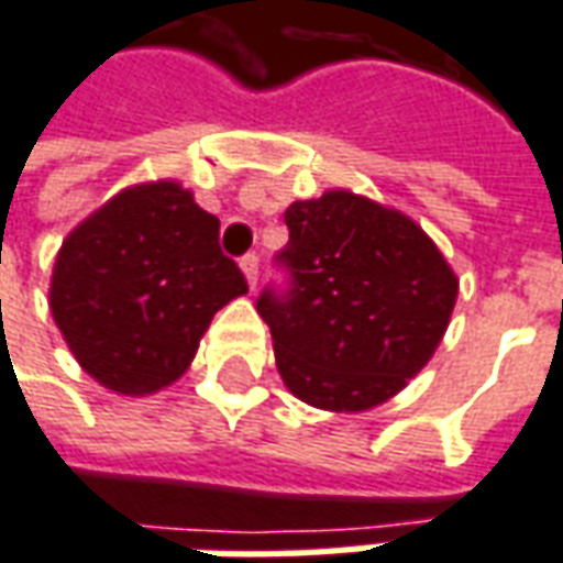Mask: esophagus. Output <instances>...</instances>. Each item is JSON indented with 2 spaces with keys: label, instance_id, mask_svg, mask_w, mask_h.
<instances>
[{
  "label": "esophagus",
  "instance_id": "obj_1",
  "mask_svg": "<svg viewBox=\"0 0 563 563\" xmlns=\"http://www.w3.org/2000/svg\"><path fill=\"white\" fill-rule=\"evenodd\" d=\"M241 268H243V274H246V283H250V286H255V280H258V253L241 255Z\"/></svg>",
  "mask_w": 563,
  "mask_h": 563
}]
</instances>
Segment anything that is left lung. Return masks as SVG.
I'll return each mask as SVG.
<instances>
[{"label": "left lung", "mask_w": 563, "mask_h": 563, "mask_svg": "<svg viewBox=\"0 0 563 563\" xmlns=\"http://www.w3.org/2000/svg\"><path fill=\"white\" fill-rule=\"evenodd\" d=\"M283 219V283L255 308L286 387L329 411L387 402L445 335L454 271L411 219L350 191L295 200Z\"/></svg>", "instance_id": "1"}]
</instances>
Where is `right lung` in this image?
Returning <instances> with one entry per match:
<instances>
[{
	"label": "right lung",
	"mask_w": 563,
	"mask_h": 563,
	"mask_svg": "<svg viewBox=\"0 0 563 563\" xmlns=\"http://www.w3.org/2000/svg\"><path fill=\"white\" fill-rule=\"evenodd\" d=\"M250 289L219 219L176 183L121 191L66 238L51 313L90 377L128 396L173 384L219 308Z\"/></svg>",
	"instance_id": "obj_1"
}]
</instances>
